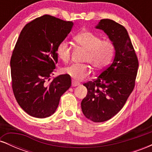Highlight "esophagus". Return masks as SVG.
Segmentation results:
<instances>
[{
  "label": "esophagus",
  "instance_id": "34e87169",
  "mask_svg": "<svg viewBox=\"0 0 152 152\" xmlns=\"http://www.w3.org/2000/svg\"><path fill=\"white\" fill-rule=\"evenodd\" d=\"M71 85H72L73 87H75V86H79L80 83L76 81H72V83H71Z\"/></svg>",
  "mask_w": 152,
  "mask_h": 152
}]
</instances>
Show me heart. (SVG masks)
I'll return each mask as SVG.
<instances>
[{
	"label": "heart",
	"mask_w": 152,
	"mask_h": 152,
	"mask_svg": "<svg viewBox=\"0 0 152 152\" xmlns=\"http://www.w3.org/2000/svg\"><path fill=\"white\" fill-rule=\"evenodd\" d=\"M78 46L86 50L85 61L90 63L97 70H101L109 64L114 53V46L110 40H102L100 36L89 31L78 33L74 37ZM58 58L68 62L71 57V47L66 41L58 44L56 50ZM64 72L76 81H81L91 73L88 64H73L64 69Z\"/></svg>",
	"instance_id": "b5f03b06"
}]
</instances>
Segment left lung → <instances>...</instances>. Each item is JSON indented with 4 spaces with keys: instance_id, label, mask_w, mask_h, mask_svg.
<instances>
[{
    "instance_id": "left-lung-1",
    "label": "left lung",
    "mask_w": 152,
    "mask_h": 152,
    "mask_svg": "<svg viewBox=\"0 0 152 152\" xmlns=\"http://www.w3.org/2000/svg\"><path fill=\"white\" fill-rule=\"evenodd\" d=\"M102 30L114 46L113 62L94 81L83 84L88 92L81 102L83 115L94 122H104L123 108L135 86L139 62L126 29L110 19H102Z\"/></svg>"
}]
</instances>
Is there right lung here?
I'll use <instances>...</instances> for the list:
<instances>
[{"instance_id":"right-lung-1","label":"right lung","mask_w":152,"mask_h":152,"mask_svg":"<svg viewBox=\"0 0 152 152\" xmlns=\"http://www.w3.org/2000/svg\"><path fill=\"white\" fill-rule=\"evenodd\" d=\"M73 26L71 21L44 15L26 24L20 32L10 59L12 88L19 106L31 116H51L71 86L67 74L49 83L47 81L58 62L57 47Z\"/></svg>"}]
</instances>
